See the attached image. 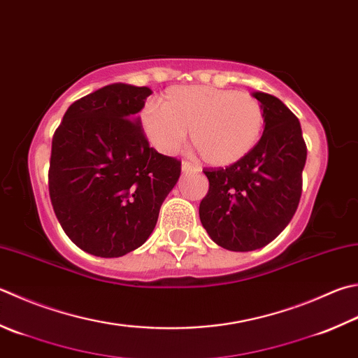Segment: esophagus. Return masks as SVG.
<instances>
[{
  "label": "esophagus",
  "instance_id": "esophagus-1",
  "mask_svg": "<svg viewBox=\"0 0 358 358\" xmlns=\"http://www.w3.org/2000/svg\"><path fill=\"white\" fill-rule=\"evenodd\" d=\"M194 170H198V168L194 166V165H192L190 162H182V171L188 173V171H194Z\"/></svg>",
  "mask_w": 358,
  "mask_h": 358
}]
</instances>
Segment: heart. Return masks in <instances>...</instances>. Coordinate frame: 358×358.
<instances>
[{"label":"heart","instance_id":"1","mask_svg":"<svg viewBox=\"0 0 358 358\" xmlns=\"http://www.w3.org/2000/svg\"><path fill=\"white\" fill-rule=\"evenodd\" d=\"M140 127L154 150L176 154L190 129L193 146L202 160L227 166L254 150L262 136L263 109L245 92L212 85L171 87L162 106L148 103L138 115Z\"/></svg>","mask_w":358,"mask_h":358}]
</instances>
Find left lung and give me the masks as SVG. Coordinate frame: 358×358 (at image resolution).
<instances>
[{"mask_svg":"<svg viewBox=\"0 0 358 358\" xmlns=\"http://www.w3.org/2000/svg\"><path fill=\"white\" fill-rule=\"evenodd\" d=\"M263 109L262 138L227 168H206L208 193L199 204L202 226L218 246L260 249L292 221L302 192L307 146L299 120L279 98L254 92Z\"/></svg>","mask_w":358,"mask_h":358,"instance_id":"left-lung-1","label":"left lung"}]
</instances>
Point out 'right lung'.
Wrapping results in <instances>:
<instances>
[{"mask_svg":"<svg viewBox=\"0 0 358 358\" xmlns=\"http://www.w3.org/2000/svg\"><path fill=\"white\" fill-rule=\"evenodd\" d=\"M148 87L110 84L69 107L54 132L50 198L69 238L96 257H121L150 238L180 162L150 146L137 113Z\"/></svg>","mask_w":358,"mask_h":358,"instance_id":"right-lung-1","label":"right lung"}]
</instances>
